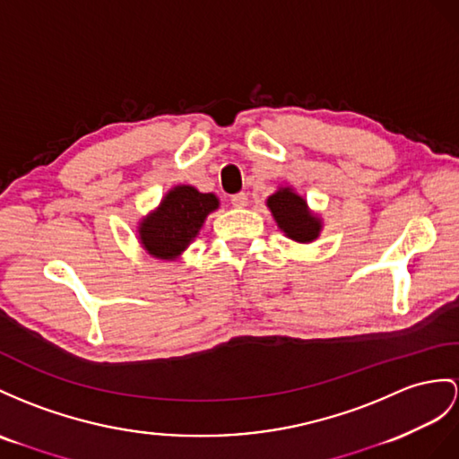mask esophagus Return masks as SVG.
<instances>
[{"label": "esophagus", "mask_w": 459, "mask_h": 459, "mask_svg": "<svg viewBox=\"0 0 459 459\" xmlns=\"http://www.w3.org/2000/svg\"><path fill=\"white\" fill-rule=\"evenodd\" d=\"M247 195H245V193H238V195H233L231 196V204L233 206H236V208H245V206H247Z\"/></svg>", "instance_id": "1"}]
</instances>
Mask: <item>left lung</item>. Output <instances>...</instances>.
Listing matches in <instances>:
<instances>
[{
    "mask_svg": "<svg viewBox=\"0 0 459 459\" xmlns=\"http://www.w3.org/2000/svg\"><path fill=\"white\" fill-rule=\"evenodd\" d=\"M266 206L271 208L273 216L290 239L299 243H309L319 236L321 221L311 216L307 203L290 188H281L266 200Z\"/></svg>",
    "mask_w": 459,
    "mask_h": 459,
    "instance_id": "obj_1",
    "label": "left lung"
}]
</instances>
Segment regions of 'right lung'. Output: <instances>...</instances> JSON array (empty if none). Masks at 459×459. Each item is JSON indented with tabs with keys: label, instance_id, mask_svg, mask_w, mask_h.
I'll list each match as a JSON object with an SVG mask.
<instances>
[{
	"label": "right lung",
	"instance_id": "right-lung-1",
	"mask_svg": "<svg viewBox=\"0 0 459 459\" xmlns=\"http://www.w3.org/2000/svg\"><path fill=\"white\" fill-rule=\"evenodd\" d=\"M218 208V198L198 193L193 186H175L158 212L145 218L140 226L142 245L158 259H173L191 243L206 216Z\"/></svg>",
	"mask_w": 459,
	"mask_h": 459
}]
</instances>
